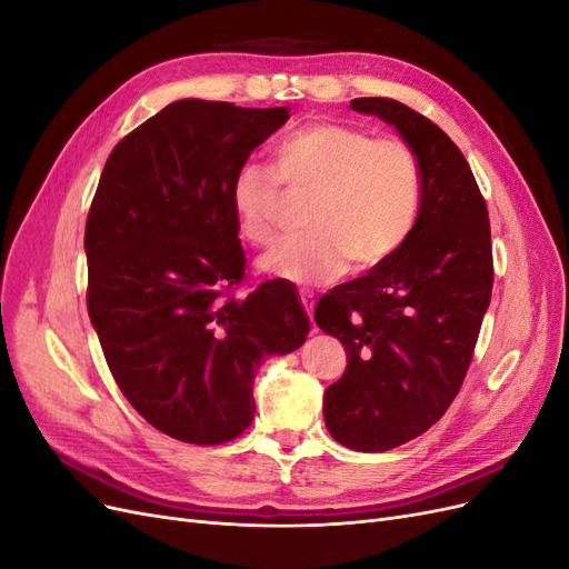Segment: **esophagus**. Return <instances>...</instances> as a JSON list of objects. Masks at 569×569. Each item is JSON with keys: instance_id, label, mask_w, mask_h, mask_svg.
Here are the masks:
<instances>
[{"instance_id": "1", "label": "esophagus", "mask_w": 569, "mask_h": 569, "mask_svg": "<svg viewBox=\"0 0 569 569\" xmlns=\"http://www.w3.org/2000/svg\"><path fill=\"white\" fill-rule=\"evenodd\" d=\"M299 299H301V306L306 308V313H308V316H313V306H316L313 295H308V291H301Z\"/></svg>"}]
</instances>
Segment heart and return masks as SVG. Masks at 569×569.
I'll return each mask as SVG.
<instances>
[{"mask_svg":"<svg viewBox=\"0 0 569 569\" xmlns=\"http://www.w3.org/2000/svg\"><path fill=\"white\" fill-rule=\"evenodd\" d=\"M272 168L244 163L230 182L237 228L268 247L280 230L284 192L311 194L306 234L270 251L263 270L295 284H322L349 268L370 270L399 253L418 226L422 168L393 137L347 123L303 126L272 149Z\"/></svg>","mask_w":569,"mask_h":569,"instance_id":"obj_1","label":"heart"}]
</instances>
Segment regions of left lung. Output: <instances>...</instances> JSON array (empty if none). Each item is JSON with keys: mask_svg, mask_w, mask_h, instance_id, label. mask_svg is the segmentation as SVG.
<instances>
[{"mask_svg": "<svg viewBox=\"0 0 569 569\" xmlns=\"http://www.w3.org/2000/svg\"><path fill=\"white\" fill-rule=\"evenodd\" d=\"M351 109L399 130L422 168L418 226L399 253L325 295L316 322L347 349L325 389V425L347 449L375 453L427 432L458 396L493 287L487 201L460 149L396 99Z\"/></svg>", "mask_w": 569, "mask_h": 569, "instance_id": "obj_1", "label": "left lung"}]
</instances>
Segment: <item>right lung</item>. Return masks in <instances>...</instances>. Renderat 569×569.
Instances as JSON below:
<instances>
[{"label": "right lung", "mask_w": 569, "mask_h": 569, "mask_svg": "<svg viewBox=\"0 0 569 569\" xmlns=\"http://www.w3.org/2000/svg\"><path fill=\"white\" fill-rule=\"evenodd\" d=\"M289 109L180 99L120 140L88 226V313L130 406L178 441L213 446L253 420V372L311 322L282 280L244 299L230 182Z\"/></svg>", "instance_id": "right-lung-1"}]
</instances>
